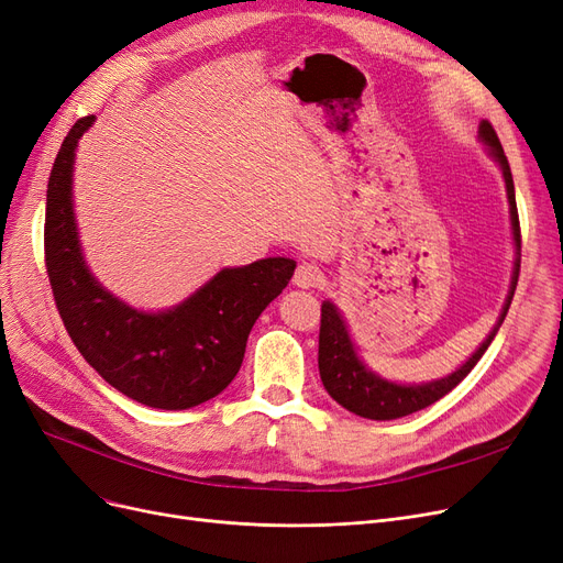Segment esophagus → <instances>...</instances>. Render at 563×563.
I'll return each mask as SVG.
<instances>
[{
  "mask_svg": "<svg viewBox=\"0 0 563 563\" xmlns=\"http://www.w3.org/2000/svg\"><path fill=\"white\" fill-rule=\"evenodd\" d=\"M320 280H322V271L316 264H310V262H301L297 266V271H295V278H292V283L297 287H301V289L316 287Z\"/></svg>",
  "mask_w": 563,
  "mask_h": 563,
  "instance_id": "34e87169",
  "label": "esophagus"
}]
</instances>
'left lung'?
<instances>
[{
  "instance_id": "8db88e82",
  "label": "left lung",
  "mask_w": 563,
  "mask_h": 563,
  "mask_svg": "<svg viewBox=\"0 0 563 563\" xmlns=\"http://www.w3.org/2000/svg\"><path fill=\"white\" fill-rule=\"evenodd\" d=\"M477 139H481L487 145L489 157L498 164V169L504 174L506 180V195L510 203V224H512V241H515V266H512V278H510V289L506 303L501 308V316H498L494 329L489 331V336L481 343L473 355L456 368L450 376L431 380V383H420V385H401V383H391L380 378L378 373H373L362 357L357 355V347L350 339L347 324L341 316V310L331 303L329 299L322 301V320H320V350H318V366H320V378L324 389L329 391V397L336 404H341L345 410L360 415V418L368 420H397L406 418L410 412H418L439 399H443L448 391H452L456 385H460L471 368L481 362L485 355V350L494 341L498 327L504 324L508 308L515 295L517 278H519V250H522V236H519V218H517V203H515V185H512V174H510V164L506 159V153L501 148V141H498L496 132L487 120L481 122L477 128Z\"/></svg>"
}]
</instances>
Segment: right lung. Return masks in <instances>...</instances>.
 I'll list each match as a JSON object with an SVG mask.
<instances>
[{"label":"right lung","instance_id":"add662e5","mask_svg":"<svg viewBox=\"0 0 563 563\" xmlns=\"http://www.w3.org/2000/svg\"><path fill=\"white\" fill-rule=\"evenodd\" d=\"M95 120L74 124L48 178L44 245L59 318L80 355L124 397L159 410L195 408L236 378L250 329L287 287L297 262L266 257L222 268L157 313L111 295L82 257L71 192L78 139Z\"/></svg>","mask_w":563,"mask_h":563}]
</instances>
